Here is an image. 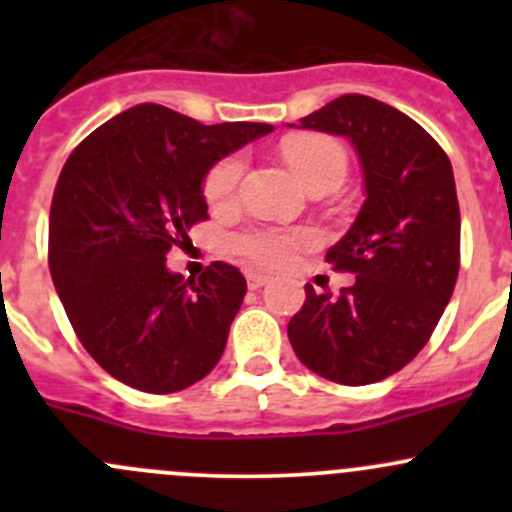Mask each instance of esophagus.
Here are the masks:
<instances>
[{
  "instance_id": "obj_1",
  "label": "esophagus",
  "mask_w": 512,
  "mask_h": 512,
  "mask_svg": "<svg viewBox=\"0 0 512 512\" xmlns=\"http://www.w3.org/2000/svg\"><path fill=\"white\" fill-rule=\"evenodd\" d=\"M270 282V277L262 275V272H247V287L250 289H260Z\"/></svg>"
}]
</instances>
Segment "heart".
<instances>
[{"instance_id": "heart-1", "label": "heart", "mask_w": 512, "mask_h": 512, "mask_svg": "<svg viewBox=\"0 0 512 512\" xmlns=\"http://www.w3.org/2000/svg\"><path fill=\"white\" fill-rule=\"evenodd\" d=\"M282 156L294 170L299 180L307 188L314 183L327 178H344L347 170V156L344 148L337 141L324 136H292L282 143ZM242 158L230 156L220 160L213 170H210L208 180H205V198L213 208H225L235 200L237 185L242 178ZM312 235L304 230H277V227H257V230H247L235 237V250L242 257L262 267H272V270H282V267L292 265L294 255L299 247L309 245Z\"/></svg>"}]
</instances>
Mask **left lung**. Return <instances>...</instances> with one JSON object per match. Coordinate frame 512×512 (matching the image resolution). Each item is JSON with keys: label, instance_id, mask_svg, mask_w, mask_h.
<instances>
[{"label": "left lung", "instance_id": "1", "mask_svg": "<svg viewBox=\"0 0 512 512\" xmlns=\"http://www.w3.org/2000/svg\"><path fill=\"white\" fill-rule=\"evenodd\" d=\"M294 128L347 138L366 200L327 250L332 270L354 272L356 282L339 297L304 287L289 342L324 379L374 384L426 347L456 287L461 210L451 160L416 121L371 96L334 98Z\"/></svg>", "mask_w": 512, "mask_h": 512}]
</instances>
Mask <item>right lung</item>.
Listing matches in <instances>:
<instances>
[{
    "mask_svg": "<svg viewBox=\"0 0 512 512\" xmlns=\"http://www.w3.org/2000/svg\"><path fill=\"white\" fill-rule=\"evenodd\" d=\"M272 131L250 121L205 126L138 103L66 160L49 213L51 280L76 337L113 379L173 394L220 361L245 277L213 262L185 280L165 255L208 218L210 168Z\"/></svg>",
    "mask_w": 512,
    "mask_h": 512,
    "instance_id": "right-lung-1",
    "label": "right lung"
}]
</instances>
